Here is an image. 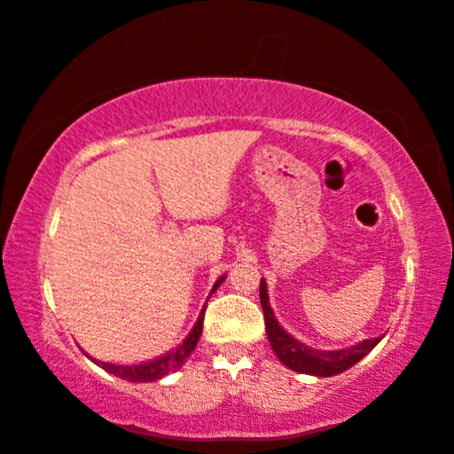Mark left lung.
<instances>
[{"label":"left lung","mask_w":454,"mask_h":454,"mask_svg":"<svg viewBox=\"0 0 454 454\" xmlns=\"http://www.w3.org/2000/svg\"><path fill=\"white\" fill-rule=\"evenodd\" d=\"M260 304H262L264 310L268 342H270L274 355L280 358V363L284 366H288L290 371L312 376L340 374L344 371H348L350 366H355L360 358H364L368 352L382 340V336L368 338V340L358 342L355 347L340 350L312 348L309 344L296 340L294 336L288 334L286 330L280 326V322L276 320L272 306L268 302V288L264 278L260 280Z\"/></svg>","instance_id":"obj_1"}]
</instances>
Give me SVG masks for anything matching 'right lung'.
<instances>
[{"instance_id":"add662e5","label":"right lung","mask_w":454,"mask_h":454,"mask_svg":"<svg viewBox=\"0 0 454 454\" xmlns=\"http://www.w3.org/2000/svg\"><path fill=\"white\" fill-rule=\"evenodd\" d=\"M226 276H220L214 284V290H218V286L222 282H224ZM210 292V294H212ZM202 325H204V310L200 312V317L196 320L194 328L190 330V334L186 336V340H184L180 347H176L174 350L168 352V355L160 356V358H153L150 363H142V364H114V363H104V360H96L91 358V363H96L99 368H104L106 372H110L114 376H120V379L129 380V382H152V380H160L164 379L166 374L180 371L182 364L186 363V358L194 352L196 344L200 340V334H202Z\"/></svg>"}]
</instances>
